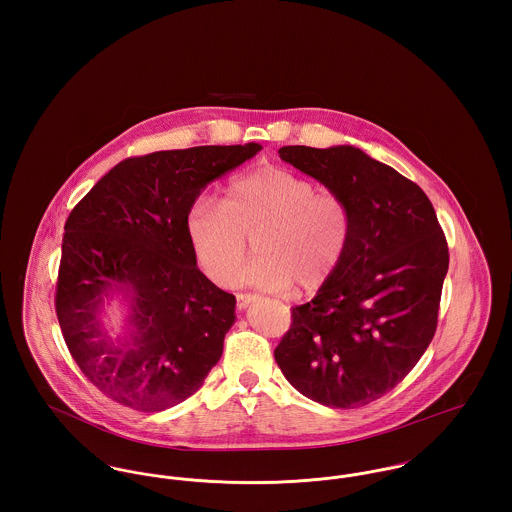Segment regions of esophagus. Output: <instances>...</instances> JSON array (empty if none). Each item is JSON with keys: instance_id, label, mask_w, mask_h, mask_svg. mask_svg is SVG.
Returning a JSON list of instances; mask_svg holds the SVG:
<instances>
[{"instance_id": "esophagus-1", "label": "esophagus", "mask_w": 512, "mask_h": 512, "mask_svg": "<svg viewBox=\"0 0 512 512\" xmlns=\"http://www.w3.org/2000/svg\"><path fill=\"white\" fill-rule=\"evenodd\" d=\"M254 297H256L254 293H236V305H238V309H246Z\"/></svg>"}]
</instances>
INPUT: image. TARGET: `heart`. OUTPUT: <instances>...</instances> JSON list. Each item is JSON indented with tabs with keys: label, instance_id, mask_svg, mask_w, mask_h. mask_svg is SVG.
<instances>
[{
	"label": "heart",
	"instance_id": "b5f03b06",
	"mask_svg": "<svg viewBox=\"0 0 512 512\" xmlns=\"http://www.w3.org/2000/svg\"><path fill=\"white\" fill-rule=\"evenodd\" d=\"M185 230L203 272L228 284L244 262L254 236L260 252L238 276V284L266 290L311 293L341 266L351 234L349 205L280 167H260L232 179L224 201L197 197Z\"/></svg>",
	"mask_w": 512,
	"mask_h": 512
}]
</instances>
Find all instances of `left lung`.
<instances>
[{"mask_svg":"<svg viewBox=\"0 0 512 512\" xmlns=\"http://www.w3.org/2000/svg\"><path fill=\"white\" fill-rule=\"evenodd\" d=\"M280 157L349 205L353 234L331 280L292 307L276 363L313 402L366 406L402 382L434 339L445 234L428 195L359 147L286 146Z\"/></svg>","mask_w":512,"mask_h":512,"instance_id":"1","label":"left lung"}]
</instances>
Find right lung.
Listing matches in <instances>:
<instances>
[{"label":"right lung","mask_w":512,"mask_h":512,"mask_svg":"<svg viewBox=\"0 0 512 512\" xmlns=\"http://www.w3.org/2000/svg\"><path fill=\"white\" fill-rule=\"evenodd\" d=\"M262 149L199 146L128 157L65 222L55 307L84 376L108 398L161 412L193 396L219 363L236 297L199 268L185 217L201 191ZM131 303L127 337L101 327L103 299Z\"/></svg>","instance_id":"1"}]
</instances>
